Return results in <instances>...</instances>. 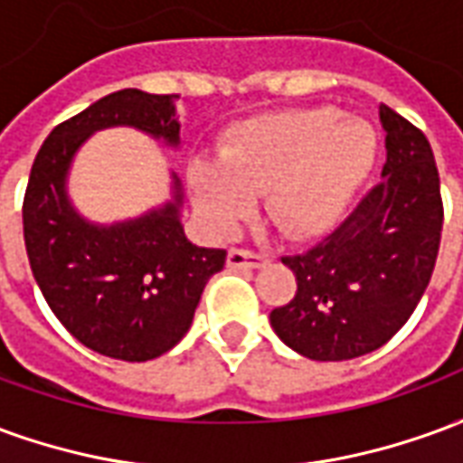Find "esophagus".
Segmentation results:
<instances>
[{
	"mask_svg": "<svg viewBox=\"0 0 463 463\" xmlns=\"http://www.w3.org/2000/svg\"><path fill=\"white\" fill-rule=\"evenodd\" d=\"M265 262H268V258L262 252L245 250V248H232L228 252V268H232V270H252V268H260Z\"/></svg>",
	"mask_w": 463,
	"mask_h": 463,
	"instance_id": "esophagus-1",
	"label": "esophagus"
}]
</instances>
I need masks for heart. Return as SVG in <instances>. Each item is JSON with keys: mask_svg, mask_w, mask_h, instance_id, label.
Segmentation results:
<instances>
[{"mask_svg": "<svg viewBox=\"0 0 463 463\" xmlns=\"http://www.w3.org/2000/svg\"><path fill=\"white\" fill-rule=\"evenodd\" d=\"M377 158V136L337 109H302L242 123L221 163L198 161L193 198L218 231H231L262 193L265 218L285 235L310 238L340 218Z\"/></svg>", "mask_w": 463, "mask_h": 463, "instance_id": "heart-1", "label": "heart"}]
</instances>
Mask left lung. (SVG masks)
I'll return each instance as SVG.
<instances>
[{"instance_id": "8db88e82", "label": "left lung", "mask_w": 463, "mask_h": 463, "mask_svg": "<svg viewBox=\"0 0 463 463\" xmlns=\"http://www.w3.org/2000/svg\"><path fill=\"white\" fill-rule=\"evenodd\" d=\"M387 133L382 181L322 242L282 262L298 292L270 312L275 335L302 357L342 362L387 345L427 290L444 205L427 136L379 106Z\"/></svg>"}]
</instances>
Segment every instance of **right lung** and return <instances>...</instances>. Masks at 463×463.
<instances>
[{"label":"right lung","instance_id":"right-lung-1","mask_svg":"<svg viewBox=\"0 0 463 463\" xmlns=\"http://www.w3.org/2000/svg\"><path fill=\"white\" fill-rule=\"evenodd\" d=\"M178 94L123 89L59 123L39 148L24 193V245L39 290L76 340L104 357L146 362L183 340L225 250L193 245L181 225L183 188L141 218L96 225L76 211L66 178L91 133L133 126L181 143Z\"/></svg>","mask_w":463,"mask_h":463}]
</instances>
